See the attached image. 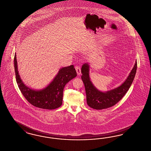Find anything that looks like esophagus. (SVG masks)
<instances>
[{"mask_svg": "<svg viewBox=\"0 0 151 151\" xmlns=\"http://www.w3.org/2000/svg\"><path fill=\"white\" fill-rule=\"evenodd\" d=\"M75 69H76V73H78V75H80L81 74V68L80 66H77L75 67Z\"/></svg>", "mask_w": 151, "mask_h": 151, "instance_id": "34e87169", "label": "esophagus"}]
</instances>
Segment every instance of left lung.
<instances>
[{"label":"left lung","mask_w":151,"mask_h":151,"mask_svg":"<svg viewBox=\"0 0 151 151\" xmlns=\"http://www.w3.org/2000/svg\"><path fill=\"white\" fill-rule=\"evenodd\" d=\"M137 68L135 61L133 69L125 81L115 89L107 91H99L92 83L89 76L90 66L85 63L81 67V79L84 83L88 105L92 109H108L115 105L122 98L133 83Z\"/></svg>","instance_id":"obj_1"}]
</instances>
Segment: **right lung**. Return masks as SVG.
Segmentation results:
<instances>
[{"label":"right lung","instance_id":"right-lung-1","mask_svg":"<svg viewBox=\"0 0 151 151\" xmlns=\"http://www.w3.org/2000/svg\"><path fill=\"white\" fill-rule=\"evenodd\" d=\"M14 66L19 90L29 102L40 109H54L61 106L65 85L77 76L73 65L62 67L47 86L42 89L36 90L26 85L21 78L18 73L16 53L14 57Z\"/></svg>","mask_w":151,"mask_h":151}]
</instances>
